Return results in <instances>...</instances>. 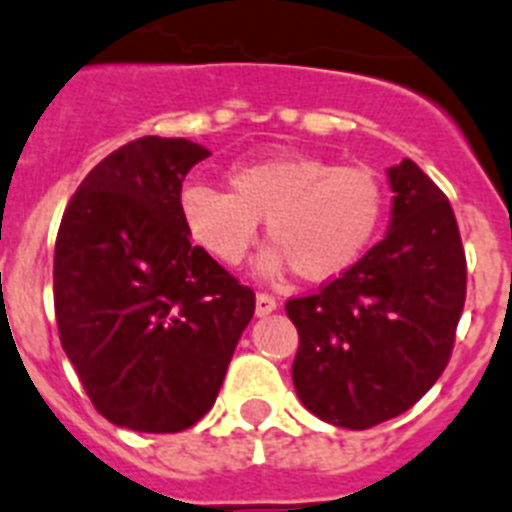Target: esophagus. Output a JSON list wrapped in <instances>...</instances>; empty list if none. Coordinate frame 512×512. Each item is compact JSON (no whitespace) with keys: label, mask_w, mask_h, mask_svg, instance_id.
Instances as JSON below:
<instances>
[{"label":"esophagus","mask_w":512,"mask_h":512,"mask_svg":"<svg viewBox=\"0 0 512 512\" xmlns=\"http://www.w3.org/2000/svg\"><path fill=\"white\" fill-rule=\"evenodd\" d=\"M278 309V301L270 296V293H257V299H255V314L257 317H268L270 311Z\"/></svg>","instance_id":"obj_1"}]
</instances>
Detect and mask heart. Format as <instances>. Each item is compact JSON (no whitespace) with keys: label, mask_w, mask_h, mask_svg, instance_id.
<instances>
[{"label":"heart","mask_w":512,"mask_h":512,"mask_svg":"<svg viewBox=\"0 0 512 512\" xmlns=\"http://www.w3.org/2000/svg\"><path fill=\"white\" fill-rule=\"evenodd\" d=\"M226 185L229 193L203 182L182 190L180 216L190 239L216 262L237 268L265 221L275 250L262 257V270L293 268L309 283L348 273L376 242L389 206L373 167L299 151L234 164Z\"/></svg>","instance_id":"1"}]
</instances>
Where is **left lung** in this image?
Here are the masks:
<instances>
[{
	"label": "left lung",
	"mask_w": 512,
	"mask_h": 512,
	"mask_svg": "<svg viewBox=\"0 0 512 512\" xmlns=\"http://www.w3.org/2000/svg\"><path fill=\"white\" fill-rule=\"evenodd\" d=\"M386 239L317 293L286 301L299 330L293 386L324 422L366 430L402 415L451 361L466 255L443 193L412 159L389 167Z\"/></svg>",
	"instance_id": "8db88e82"
}]
</instances>
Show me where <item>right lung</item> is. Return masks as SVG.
<instances>
[{
  "label": "right lung",
  "mask_w": 512,
  "mask_h": 512,
  "mask_svg": "<svg viewBox=\"0 0 512 512\" xmlns=\"http://www.w3.org/2000/svg\"><path fill=\"white\" fill-rule=\"evenodd\" d=\"M211 151L128 141L84 177L56 237L59 337L105 420L180 433L216 402L255 291L190 244L182 180Z\"/></svg>",
  "instance_id": "1"
}]
</instances>
